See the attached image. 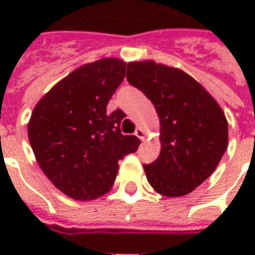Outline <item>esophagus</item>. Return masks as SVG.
I'll return each mask as SVG.
<instances>
[{"mask_svg": "<svg viewBox=\"0 0 255 255\" xmlns=\"http://www.w3.org/2000/svg\"><path fill=\"white\" fill-rule=\"evenodd\" d=\"M134 134H136L140 140H144V137H146V132L143 130L142 128H137V129H136V132H134Z\"/></svg>", "mask_w": 255, "mask_h": 255, "instance_id": "1", "label": "esophagus"}]
</instances>
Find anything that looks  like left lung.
I'll list each match as a JSON object with an SVG mask.
<instances>
[{
  "mask_svg": "<svg viewBox=\"0 0 255 255\" xmlns=\"http://www.w3.org/2000/svg\"><path fill=\"white\" fill-rule=\"evenodd\" d=\"M126 79L150 101L160 121V154L143 166L149 184L166 197L186 196L219 166L229 123L219 102L179 68L153 59L128 64Z\"/></svg>",
  "mask_w": 255,
  "mask_h": 255,
  "instance_id": "obj_1",
  "label": "left lung"
}]
</instances>
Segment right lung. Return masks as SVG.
<instances>
[{
    "instance_id": "add662e5",
    "label": "right lung",
    "mask_w": 255,
    "mask_h": 255,
    "mask_svg": "<svg viewBox=\"0 0 255 255\" xmlns=\"http://www.w3.org/2000/svg\"><path fill=\"white\" fill-rule=\"evenodd\" d=\"M126 62L103 58L76 68L35 105L28 139L35 159L55 187L74 200H95L112 189L119 164L137 150L123 136L121 109L106 106L125 78Z\"/></svg>"
}]
</instances>
